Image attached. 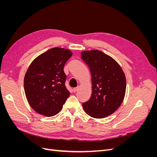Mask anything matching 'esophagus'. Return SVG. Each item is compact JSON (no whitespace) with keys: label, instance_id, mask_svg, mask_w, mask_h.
Segmentation results:
<instances>
[{"label":"esophagus","instance_id":"1","mask_svg":"<svg viewBox=\"0 0 157 157\" xmlns=\"http://www.w3.org/2000/svg\"><path fill=\"white\" fill-rule=\"evenodd\" d=\"M78 89H79V86H78V87H76V88H73V92H76L78 90Z\"/></svg>","mask_w":157,"mask_h":157}]
</instances>
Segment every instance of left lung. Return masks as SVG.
Segmentation results:
<instances>
[{
    "mask_svg": "<svg viewBox=\"0 0 157 157\" xmlns=\"http://www.w3.org/2000/svg\"><path fill=\"white\" fill-rule=\"evenodd\" d=\"M81 54L91 72L92 83V96L82 105L89 116L104 118L116 111L123 102L125 75L116 60L99 50L83 51Z\"/></svg>",
    "mask_w": 157,
    "mask_h": 157,
    "instance_id": "obj_1",
    "label": "left lung"
}]
</instances>
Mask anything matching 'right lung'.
Returning <instances> with one entry per match:
<instances>
[{"instance_id": "add662e5", "label": "right lung", "mask_w": 157, "mask_h": 157, "mask_svg": "<svg viewBox=\"0 0 157 157\" xmlns=\"http://www.w3.org/2000/svg\"><path fill=\"white\" fill-rule=\"evenodd\" d=\"M71 51L53 48L32 61L24 78V90L31 108L45 117L59 113L70 95L66 88L64 65Z\"/></svg>"}]
</instances>
